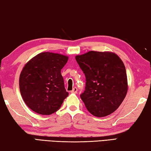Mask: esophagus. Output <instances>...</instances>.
Returning <instances> with one entry per match:
<instances>
[{
  "label": "esophagus",
  "instance_id": "34e87169",
  "mask_svg": "<svg viewBox=\"0 0 151 151\" xmlns=\"http://www.w3.org/2000/svg\"><path fill=\"white\" fill-rule=\"evenodd\" d=\"M77 88L76 87H74L73 88V90L71 91L70 92H71V93H75V94H76V93H77Z\"/></svg>",
  "mask_w": 151,
  "mask_h": 151
}]
</instances>
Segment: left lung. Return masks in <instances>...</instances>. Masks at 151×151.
<instances>
[{
	"instance_id": "left-lung-1",
	"label": "left lung",
	"mask_w": 151,
	"mask_h": 151,
	"mask_svg": "<svg viewBox=\"0 0 151 151\" xmlns=\"http://www.w3.org/2000/svg\"><path fill=\"white\" fill-rule=\"evenodd\" d=\"M86 78L81 98L86 109L98 117L109 115L121 105L128 90L126 68L112 52L89 51L76 56Z\"/></svg>"
}]
</instances>
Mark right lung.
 <instances>
[{"instance_id": "add662e5", "label": "right lung", "mask_w": 151, "mask_h": 151, "mask_svg": "<svg viewBox=\"0 0 151 151\" xmlns=\"http://www.w3.org/2000/svg\"><path fill=\"white\" fill-rule=\"evenodd\" d=\"M68 57L57 53L41 52L24 66L19 87L24 103L37 113L49 115L57 111L68 95L61 69Z\"/></svg>"}]
</instances>
